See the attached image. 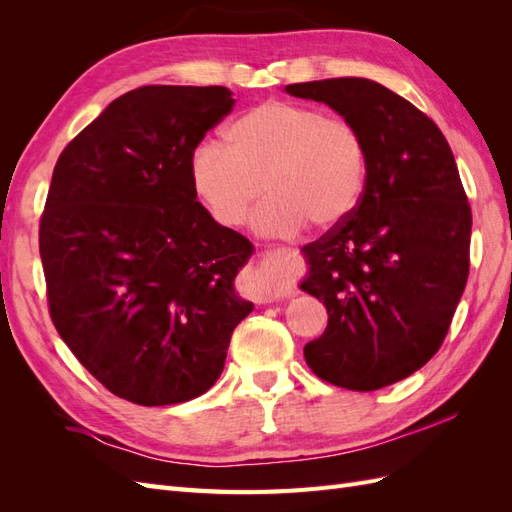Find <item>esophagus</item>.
Returning <instances> with one entry per match:
<instances>
[{"mask_svg":"<svg viewBox=\"0 0 512 512\" xmlns=\"http://www.w3.org/2000/svg\"><path fill=\"white\" fill-rule=\"evenodd\" d=\"M254 294L260 303H273L282 297V292L273 284V277L269 275V269H256V286Z\"/></svg>","mask_w":512,"mask_h":512,"instance_id":"obj_1","label":"esophagus"}]
</instances>
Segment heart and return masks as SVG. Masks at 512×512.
<instances>
[{
  "label": "heart",
  "instance_id": "obj_1",
  "mask_svg": "<svg viewBox=\"0 0 512 512\" xmlns=\"http://www.w3.org/2000/svg\"><path fill=\"white\" fill-rule=\"evenodd\" d=\"M367 181L369 149L356 123L288 100L245 111L226 126L224 145L198 147L192 160L194 190L224 226L243 224L262 188L271 194L254 220L265 235L344 224Z\"/></svg>",
  "mask_w": 512,
  "mask_h": 512
}]
</instances>
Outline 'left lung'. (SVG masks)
I'll return each mask as SVG.
<instances>
[{"label": "left lung", "instance_id": "left-lung-1", "mask_svg": "<svg viewBox=\"0 0 512 512\" xmlns=\"http://www.w3.org/2000/svg\"><path fill=\"white\" fill-rule=\"evenodd\" d=\"M286 91L329 104L367 141L359 209L303 247L301 288L329 314L303 354L320 380L376 391L440 350L468 282L472 209L444 134L395 91L354 76Z\"/></svg>", "mask_w": 512, "mask_h": 512}]
</instances>
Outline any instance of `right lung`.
Segmentation results:
<instances>
[{
    "instance_id": "1",
    "label": "right lung",
    "mask_w": 512,
    "mask_h": 512,
    "mask_svg": "<svg viewBox=\"0 0 512 512\" xmlns=\"http://www.w3.org/2000/svg\"><path fill=\"white\" fill-rule=\"evenodd\" d=\"M232 106L218 85L132 89L53 170L40 218L51 320L104 389L138 406L207 393L254 309L232 286L252 243L192 185L198 143Z\"/></svg>"
}]
</instances>
